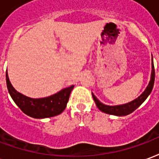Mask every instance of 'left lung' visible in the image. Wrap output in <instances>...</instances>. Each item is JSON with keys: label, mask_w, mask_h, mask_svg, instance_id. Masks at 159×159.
Instances as JSON below:
<instances>
[{"label": "left lung", "mask_w": 159, "mask_h": 159, "mask_svg": "<svg viewBox=\"0 0 159 159\" xmlns=\"http://www.w3.org/2000/svg\"><path fill=\"white\" fill-rule=\"evenodd\" d=\"M154 80H155V70H154V65L152 59V72H151V80L148 85H147V89L144 90V92L140 96L135 98L134 100H131L129 102L125 104H121V105H117V106H108V105H105L102 102H100V100H98L96 96L92 93L93 95V99L94 102L96 104L97 107L100 109L101 111H103L105 113L110 114V115H114V116H126L129 114L132 113L134 111H135L140 107L141 104L143 103L145 100H147V98L149 96V94L152 90L154 85Z\"/></svg>", "instance_id": "left-lung-1"}]
</instances>
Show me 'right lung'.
<instances>
[{"instance_id": "right-lung-1", "label": "right lung", "mask_w": 159, "mask_h": 159, "mask_svg": "<svg viewBox=\"0 0 159 159\" xmlns=\"http://www.w3.org/2000/svg\"><path fill=\"white\" fill-rule=\"evenodd\" d=\"M7 89L13 101L24 113L34 118H47L59 115L66 109L74 85L63 89L58 93L43 98H30L18 92L10 83L6 73Z\"/></svg>"}]
</instances>
